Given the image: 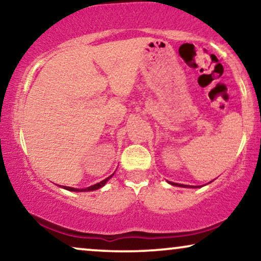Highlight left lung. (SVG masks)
Listing matches in <instances>:
<instances>
[{
    "label": "left lung",
    "instance_id": "left-lung-1",
    "mask_svg": "<svg viewBox=\"0 0 261 261\" xmlns=\"http://www.w3.org/2000/svg\"><path fill=\"white\" fill-rule=\"evenodd\" d=\"M170 184H172V185H176V187H183V188H191V187H188V185H183V184H176V183H171V181H170ZM192 188H196V187H192Z\"/></svg>",
    "mask_w": 261,
    "mask_h": 261
}]
</instances>
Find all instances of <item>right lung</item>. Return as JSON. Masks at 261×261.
<instances>
[{
  "label": "right lung",
  "mask_w": 261,
  "mask_h": 261,
  "mask_svg": "<svg viewBox=\"0 0 261 261\" xmlns=\"http://www.w3.org/2000/svg\"><path fill=\"white\" fill-rule=\"evenodd\" d=\"M112 177H113V174H112V176H109L108 178H106V179H103L102 181H99V183L91 185V187H89L87 189H74V188H70V187H62V188L66 189V190H69V191H92V190H97V189L102 188L103 185H105Z\"/></svg>",
  "instance_id": "1"
}]
</instances>
